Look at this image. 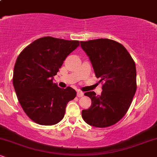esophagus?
Listing matches in <instances>:
<instances>
[{
    "label": "esophagus",
    "mask_w": 157,
    "mask_h": 157,
    "mask_svg": "<svg viewBox=\"0 0 157 157\" xmlns=\"http://www.w3.org/2000/svg\"><path fill=\"white\" fill-rule=\"evenodd\" d=\"M77 97H82L84 95V94H83V92H82V91H77Z\"/></svg>",
    "instance_id": "obj_1"
}]
</instances>
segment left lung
Returning <instances> with one entry per match:
<instances>
[{
  "mask_svg": "<svg viewBox=\"0 0 157 157\" xmlns=\"http://www.w3.org/2000/svg\"><path fill=\"white\" fill-rule=\"evenodd\" d=\"M89 57L97 78L102 82L101 95L84 94L91 105L82 110V117L89 125L105 128L114 125L127 113L136 91L135 62L120 43L110 39L80 41Z\"/></svg>",
  "mask_w": 157,
  "mask_h": 157,
  "instance_id": "left-lung-1",
  "label": "left lung"
}]
</instances>
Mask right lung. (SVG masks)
Returning <instances> with one entry per match:
<instances>
[{"label":"right lung","instance_id":"1","mask_svg":"<svg viewBox=\"0 0 157 157\" xmlns=\"http://www.w3.org/2000/svg\"><path fill=\"white\" fill-rule=\"evenodd\" d=\"M78 46V40L44 37L27 46L17 57L12 82L21 107L33 122L52 125L64 117L66 105L77 92L71 87H58L53 79Z\"/></svg>","mask_w":157,"mask_h":157}]
</instances>
